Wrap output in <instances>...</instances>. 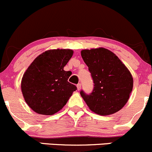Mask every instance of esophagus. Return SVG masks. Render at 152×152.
Wrapping results in <instances>:
<instances>
[{"instance_id":"1","label":"esophagus","mask_w":152,"mask_h":152,"mask_svg":"<svg viewBox=\"0 0 152 152\" xmlns=\"http://www.w3.org/2000/svg\"><path fill=\"white\" fill-rule=\"evenodd\" d=\"M77 88L78 91H80L81 89V84L80 83H78L77 85Z\"/></svg>"}]
</instances>
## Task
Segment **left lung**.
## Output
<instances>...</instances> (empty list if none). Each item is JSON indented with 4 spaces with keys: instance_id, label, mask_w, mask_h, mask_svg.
Masks as SVG:
<instances>
[{
    "instance_id": "left-lung-1",
    "label": "left lung",
    "mask_w": 152,
    "mask_h": 152,
    "mask_svg": "<svg viewBox=\"0 0 152 152\" xmlns=\"http://www.w3.org/2000/svg\"><path fill=\"white\" fill-rule=\"evenodd\" d=\"M94 81L90 94L80 95L91 110L101 115L115 113L127 102L133 87V78L119 58L103 48L81 51Z\"/></svg>"
}]
</instances>
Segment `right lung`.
Returning a JSON list of instances; mask_svg holds the SVG:
<instances>
[{"instance_id":"1","label":"right lung","mask_w":152,"mask_h":152,"mask_svg":"<svg viewBox=\"0 0 152 152\" xmlns=\"http://www.w3.org/2000/svg\"><path fill=\"white\" fill-rule=\"evenodd\" d=\"M73 55L69 49L50 50L31 63L21 82L23 97L28 105L42 115H53L63 108L77 90L68 82L72 72L64 71Z\"/></svg>"}]
</instances>
